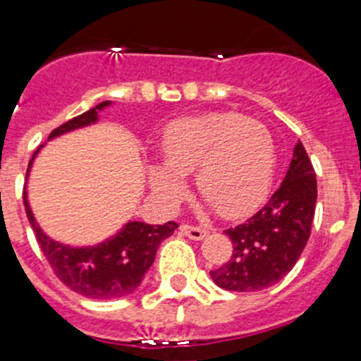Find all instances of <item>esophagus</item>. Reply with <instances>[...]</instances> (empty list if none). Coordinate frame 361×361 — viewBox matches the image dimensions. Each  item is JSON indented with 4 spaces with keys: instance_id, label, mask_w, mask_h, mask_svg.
Returning <instances> with one entry per match:
<instances>
[{
    "instance_id": "1",
    "label": "esophagus",
    "mask_w": 361,
    "mask_h": 361,
    "mask_svg": "<svg viewBox=\"0 0 361 361\" xmlns=\"http://www.w3.org/2000/svg\"><path fill=\"white\" fill-rule=\"evenodd\" d=\"M181 234L187 235L188 239H194V241H201L207 235V231L202 227H194V225H188V224H183L180 227Z\"/></svg>"
}]
</instances>
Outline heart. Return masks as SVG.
<instances>
[{
    "label": "heart",
    "instance_id": "1",
    "mask_svg": "<svg viewBox=\"0 0 361 361\" xmlns=\"http://www.w3.org/2000/svg\"><path fill=\"white\" fill-rule=\"evenodd\" d=\"M162 164L148 167V183L167 206L183 194L181 178H195L199 195L224 218H239L264 201L276 167L274 140L264 123L241 113L213 111L171 123L160 141Z\"/></svg>",
    "mask_w": 361,
    "mask_h": 361
}]
</instances>
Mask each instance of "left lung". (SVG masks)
<instances>
[{
	"instance_id": "8db88e82",
	"label": "left lung",
	"mask_w": 361,
	"mask_h": 361,
	"mask_svg": "<svg viewBox=\"0 0 361 361\" xmlns=\"http://www.w3.org/2000/svg\"><path fill=\"white\" fill-rule=\"evenodd\" d=\"M316 197L314 167L298 141L281 187L245 224L225 231L234 251L209 272L213 281L231 292H258L281 281L307 245Z\"/></svg>"
}]
</instances>
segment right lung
<instances>
[{
  "label": "right lung",
  "mask_w": 361,
  "mask_h": 361,
  "mask_svg": "<svg viewBox=\"0 0 361 361\" xmlns=\"http://www.w3.org/2000/svg\"><path fill=\"white\" fill-rule=\"evenodd\" d=\"M111 101H104L89 111L68 120L50 133L49 140L71 133L75 129L96 123L99 118V111L110 106ZM42 148V147H39ZM35 152L29 160L25 181L31 171L32 160L38 155ZM24 206L25 214L29 218L32 231H35L38 245L49 264L52 265L57 278L71 288L73 292L83 295L87 298L97 300H110L133 293L143 281L145 274L152 267L160 243L169 238L178 228V224L167 221L164 225H148L143 221H127L115 235L96 246H76L63 245L54 241L52 238L42 231L35 220L31 206L27 201V190L24 188Z\"/></svg>",
  "instance_id": "add662e5"
}]
</instances>
